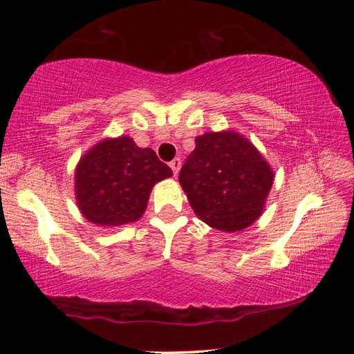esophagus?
Listing matches in <instances>:
<instances>
[{"label":"esophagus","mask_w":354,"mask_h":354,"mask_svg":"<svg viewBox=\"0 0 354 354\" xmlns=\"http://www.w3.org/2000/svg\"><path fill=\"white\" fill-rule=\"evenodd\" d=\"M170 168L173 170V175H178L179 170H181V158H173V160L170 162Z\"/></svg>","instance_id":"34e87169"}]
</instances>
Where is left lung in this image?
<instances>
[{"instance_id":"1","label":"left lung","mask_w":354,"mask_h":354,"mask_svg":"<svg viewBox=\"0 0 354 354\" xmlns=\"http://www.w3.org/2000/svg\"><path fill=\"white\" fill-rule=\"evenodd\" d=\"M274 175L258 149L236 131L196 138L179 171L192 210L218 231L236 232L261 216Z\"/></svg>"}]
</instances>
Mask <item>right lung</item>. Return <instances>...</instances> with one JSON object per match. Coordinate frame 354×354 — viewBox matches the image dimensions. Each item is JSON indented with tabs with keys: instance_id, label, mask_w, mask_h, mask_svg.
Segmentation results:
<instances>
[{
	"instance_id": "1",
	"label": "right lung",
	"mask_w": 354,
	"mask_h": 354,
	"mask_svg": "<svg viewBox=\"0 0 354 354\" xmlns=\"http://www.w3.org/2000/svg\"><path fill=\"white\" fill-rule=\"evenodd\" d=\"M173 175L152 149L129 136L104 139L80 158L75 197L82 215L96 226H122L146 212L152 187Z\"/></svg>"
}]
</instances>
